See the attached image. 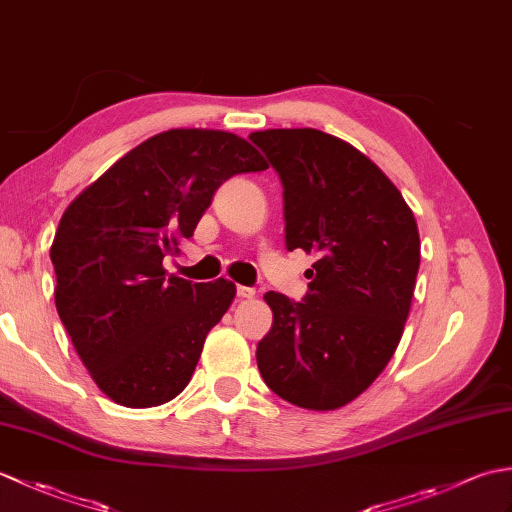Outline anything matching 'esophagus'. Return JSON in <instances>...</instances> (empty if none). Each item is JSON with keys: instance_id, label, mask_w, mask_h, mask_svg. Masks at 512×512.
I'll list each match as a JSON object with an SVG mask.
<instances>
[{"instance_id": "esophagus-1", "label": "esophagus", "mask_w": 512, "mask_h": 512, "mask_svg": "<svg viewBox=\"0 0 512 512\" xmlns=\"http://www.w3.org/2000/svg\"><path fill=\"white\" fill-rule=\"evenodd\" d=\"M237 297L239 299H253L255 297V290L248 288V286H237Z\"/></svg>"}]
</instances>
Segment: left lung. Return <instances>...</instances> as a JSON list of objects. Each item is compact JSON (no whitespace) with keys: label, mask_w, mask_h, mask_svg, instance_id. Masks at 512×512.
<instances>
[{"label":"left lung","mask_w":512,"mask_h":512,"mask_svg":"<svg viewBox=\"0 0 512 512\" xmlns=\"http://www.w3.org/2000/svg\"><path fill=\"white\" fill-rule=\"evenodd\" d=\"M250 140L284 184L286 246L319 259L301 303L266 292L273 328L257 345L266 385L292 405L334 411L394 356L420 266L409 204L372 160L319 129H266Z\"/></svg>","instance_id":"left-lung-1"}]
</instances>
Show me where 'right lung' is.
Returning a JSON list of instances; mask_svg holds the SVG:
<instances>
[{
	"instance_id": "obj_1",
	"label": "right lung",
	"mask_w": 512,
	"mask_h": 512,
	"mask_svg": "<svg viewBox=\"0 0 512 512\" xmlns=\"http://www.w3.org/2000/svg\"><path fill=\"white\" fill-rule=\"evenodd\" d=\"M268 169L262 154L220 129L147 138L65 209L50 259L54 303L76 354L116 405L147 409L189 385L206 334L231 308L235 284L167 275L217 187Z\"/></svg>"
}]
</instances>
